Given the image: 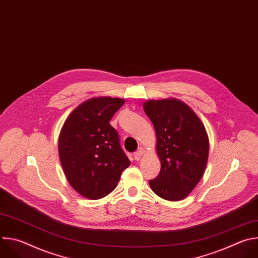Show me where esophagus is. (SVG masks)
Returning a JSON list of instances; mask_svg holds the SVG:
<instances>
[{
    "instance_id": "34e87169",
    "label": "esophagus",
    "mask_w": 258,
    "mask_h": 258,
    "mask_svg": "<svg viewBox=\"0 0 258 258\" xmlns=\"http://www.w3.org/2000/svg\"><path fill=\"white\" fill-rule=\"evenodd\" d=\"M144 153H145V150H144L143 148H140V149H139L137 152H135V154H134L135 160L139 161V160L142 158V156L144 155Z\"/></svg>"
}]
</instances>
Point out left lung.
<instances>
[{"label":"left lung","instance_id":"8db88e82","mask_svg":"<svg viewBox=\"0 0 258 258\" xmlns=\"http://www.w3.org/2000/svg\"><path fill=\"white\" fill-rule=\"evenodd\" d=\"M144 111L154 125L159 174L149 180L152 191L168 201L185 199L206 168L209 140L197 114L177 99L148 100Z\"/></svg>","mask_w":258,"mask_h":258}]
</instances>
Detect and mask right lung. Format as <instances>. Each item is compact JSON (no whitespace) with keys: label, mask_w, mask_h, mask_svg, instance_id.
Instances as JSON below:
<instances>
[{"label":"right lung","mask_w":258,"mask_h":258,"mask_svg":"<svg viewBox=\"0 0 258 258\" xmlns=\"http://www.w3.org/2000/svg\"><path fill=\"white\" fill-rule=\"evenodd\" d=\"M124 102L111 97L89 99L73 110L61 128L58 151L64 174L87 199L111 193L131 164L116 130L109 123Z\"/></svg>","instance_id":"1"}]
</instances>
